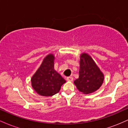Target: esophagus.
Returning <instances> with one entry per match:
<instances>
[{"instance_id": "esophagus-1", "label": "esophagus", "mask_w": 128, "mask_h": 128, "mask_svg": "<svg viewBox=\"0 0 128 128\" xmlns=\"http://www.w3.org/2000/svg\"><path fill=\"white\" fill-rule=\"evenodd\" d=\"M73 78L72 76H69V77L67 78V80H68V81H73Z\"/></svg>"}]
</instances>
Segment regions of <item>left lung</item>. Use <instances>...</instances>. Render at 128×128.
<instances>
[{
	"label": "left lung",
	"instance_id": "obj_1",
	"mask_svg": "<svg viewBox=\"0 0 128 128\" xmlns=\"http://www.w3.org/2000/svg\"><path fill=\"white\" fill-rule=\"evenodd\" d=\"M79 78L74 84L77 88L84 94L94 92L102 86L104 76L99 67L88 54L80 55Z\"/></svg>",
	"mask_w": 128,
	"mask_h": 128
}]
</instances>
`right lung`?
I'll return each mask as SVG.
<instances>
[{
    "mask_svg": "<svg viewBox=\"0 0 128 128\" xmlns=\"http://www.w3.org/2000/svg\"><path fill=\"white\" fill-rule=\"evenodd\" d=\"M54 70V56L50 54L43 60L42 64L31 79L32 86L41 96H52L58 93L66 82Z\"/></svg>",
    "mask_w": 128,
    "mask_h": 128,
    "instance_id": "1",
    "label": "right lung"
}]
</instances>
